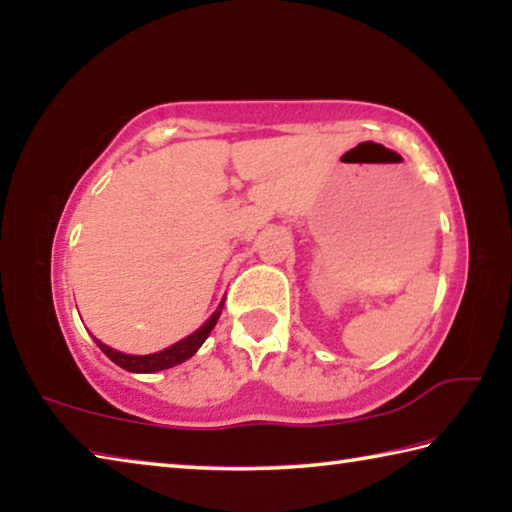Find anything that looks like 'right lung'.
I'll list each match as a JSON object with an SVG mask.
<instances>
[{"mask_svg":"<svg viewBox=\"0 0 512 512\" xmlns=\"http://www.w3.org/2000/svg\"><path fill=\"white\" fill-rule=\"evenodd\" d=\"M223 302L225 300H221V305L216 307L214 314L207 318L205 325L198 327L194 334H189L187 339L173 343V345H169V348H164L160 352H153V354H124V352H117V350L108 348V345L101 343L99 339H94V341H97L101 352L106 354L110 361H115L119 368H124L128 372H158V370H167V368L178 366V363L187 361L189 357H194V354L198 352V348H201V345L205 343L207 336H210V332H212L214 325H216V320H219L221 311H223Z\"/></svg>","mask_w":512,"mask_h":512,"instance_id":"add662e5","label":"right lung"}]
</instances>
